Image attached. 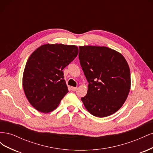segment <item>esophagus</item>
Here are the masks:
<instances>
[{
    "instance_id": "34e87169",
    "label": "esophagus",
    "mask_w": 153,
    "mask_h": 153,
    "mask_svg": "<svg viewBox=\"0 0 153 153\" xmlns=\"http://www.w3.org/2000/svg\"><path fill=\"white\" fill-rule=\"evenodd\" d=\"M71 89L73 91H76V89H77V87H71Z\"/></svg>"
}]
</instances>
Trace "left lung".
<instances>
[{
	"label": "left lung",
	"instance_id": "1",
	"mask_svg": "<svg viewBox=\"0 0 153 153\" xmlns=\"http://www.w3.org/2000/svg\"><path fill=\"white\" fill-rule=\"evenodd\" d=\"M79 60L89 82L81 98L94 116L107 117L121 108L131 87L130 71L123 55L106 47L80 46Z\"/></svg>",
	"mask_w": 153,
	"mask_h": 153
}]
</instances>
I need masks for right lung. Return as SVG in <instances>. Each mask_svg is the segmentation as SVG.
<instances>
[{
    "label": "right lung",
    "instance_id": "obj_1",
    "mask_svg": "<svg viewBox=\"0 0 153 153\" xmlns=\"http://www.w3.org/2000/svg\"><path fill=\"white\" fill-rule=\"evenodd\" d=\"M78 53L75 45L46 44L30 55L23 75V87L29 103L39 112L54 110L68 92L62 70Z\"/></svg>",
    "mask_w": 153,
    "mask_h": 153
}]
</instances>
